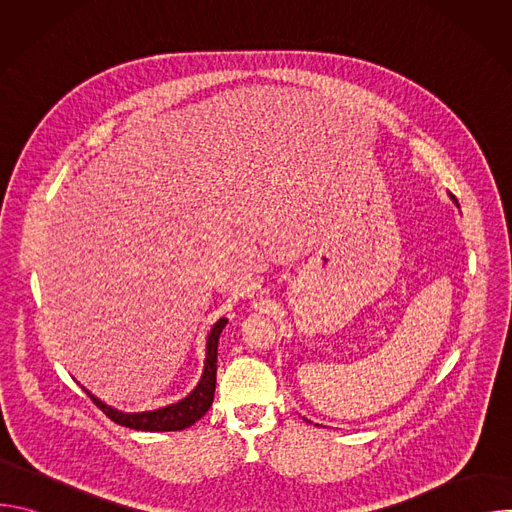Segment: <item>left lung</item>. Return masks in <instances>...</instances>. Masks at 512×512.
Segmentation results:
<instances>
[{
    "instance_id": "left-lung-1",
    "label": "left lung",
    "mask_w": 512,
    "mask_h": 512,
    "mask_svg": "<svg viewBox=\"0 0 512 512\" xmlns=\"http://www.w3.org/2000/svg\"><path fill=\"white\" fill-rule=\"evenodd\" d=\"M450 198H452V200H454V202H456V204H458V200H456V198H454V196H452V194H450Z\"/></svg>"
}]
</instances>
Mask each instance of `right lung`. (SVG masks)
<instances>
[{
    "mask_svg": "<svg viewBox=\"0 0 512 512\" xmlns=\"http://www.w3.org/2000/svg\"><path fill=\"white\" fill-rule=\"evenodd\" d=\"M227 318L218 320L206 338V358H204V371L194 387V391L184 397L178 403L154 409V411H139V413H125L115 407H109L101 399H97L91 391L81 387L91 401L115 423L139 429V431H180L184 427H190L196 423L212 405L214 399V387H216V350H218V338H221L223 328L227 326Z\"/></svg>",
    "mask_w": 512,
    "mask_h": 512,
    "instance_id": "add662e5",
    "label": "right lung"
}]
</instances>
